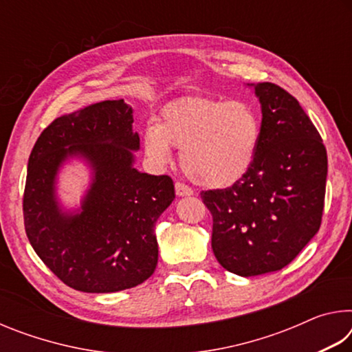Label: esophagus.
I'll use <instances>...</instances> for the list:
<instances>
[{
  "label": "esophagus",
  "mask_w": 352,
  "mask_h": 352,
  "mask_svg": "<svg viewBox=\"0 0 352 352\" xmlns=\"http://www.w3.org/2000/svg\"><path fill=\"white\" fill-rule=\"evenodd\" d=\"M175 194L178 195V197H189V195L194 194V190L190 189L189 186H186L184 183H175Z\"/></svg>",
  "instance_id": "34e87169"
}]
</instances>
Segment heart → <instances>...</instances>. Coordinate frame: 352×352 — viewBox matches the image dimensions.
Returning a JSON list of instances; mask_svg holds the SVG:
<instances>
[{"mask_svg":"<svg viewBox=\"0 0 352 352\" xmlns=\"http://www.w3.org/2000/svg\"><path fill=\"white\" fill-rule=\"evenodd\" d=\"M142 141L153 164H169L172 147H177L190 180L223 189L252 169L261 142V119L243 100L182 99L164 110L162 124H147Z\"/></svg>","mask_w":352,"mask_h":352,"instance_id":"b5f03b06","label":"heart"}]
</instances>
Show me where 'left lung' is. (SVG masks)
<instances>
[{
	"label": "left lung",
	"instance_id": "1",
	"mask_svg": "<svg viewBox=\"0 0 352 352\" xmlns=\"http://www.w3.org/2000/svg\"><path fill=\"white\" fill-rule=\"evenodd\" d=\"M261 102V142L241 182L201 192L212 214L211 247L234 275L284 269L318 233L327 155L298 100L270 82L247 83Z\"/></svg>",
	"mask_w": 352,
	"mask_h": 352
}]
</instances>
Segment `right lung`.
Wrapping results in <instances>:
<instances>
[{
	"instance_id": "1",
	"label": "right lung",
	"mask_w": 352,
	"mask_h": 352,
	"mask_svg": "<svg viewBox=\"0 0 352 352\" xmlns=\"http://www.w3.org/2000/svg\"><path fill=\"white\" fill-rule=\"evenodd\" d=\"M140 135L124 99L102 100L57 118L31 152L23 214L28 239L47 269L87 294L132 289L158 262L155 223L175 199L168 175L135 168ZM73 157L92 169V182L74 212L56 197V175Z\"/></svg>"
}]
</instances>
